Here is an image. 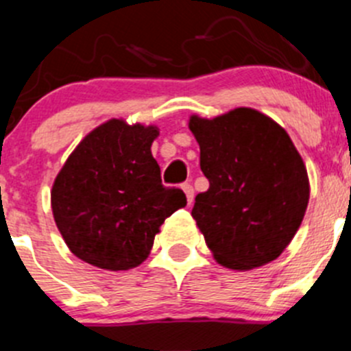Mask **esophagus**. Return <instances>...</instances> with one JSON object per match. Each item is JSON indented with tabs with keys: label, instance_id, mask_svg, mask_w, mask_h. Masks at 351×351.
Returning <instances> with one entry per match:
<instances>
[{
	"label": "esophagus",
	"instance_id": "obj_1",
	"mask_svg": "<svg viewBox=\"0 0 351 351\" xmlns=\"http://www.w3.org/2000/svg\"><path fill=\"white\" fill-rule=\"evenodd\" d=\"M182 190H184V193H186V200H188V204L191 206V202H193V197H195L193 186H191L190 182H184V184H182Z\"/></svg>",
	"mask_w": 351,
	"mask_h": 351
}]
</instances>
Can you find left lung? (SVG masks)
<instances>
[{
    "label": "left lung",
    "mask_w": 351,
    "mask_h": 351,
    "mask_svg": "<svg viewBox=\"0 0 351 351\" xmlns=\"http://www.w3.org/2000/svg\"><path fill=\"white\" fill-rule=\"evenodd\" d=\"M190 130L200 145L209 190L198 193L191 216L214 258L250 271L283 253L302 223L308 172L288 133L255 108H234Z\"/></svg>",
    "instance_id": "obj_1"
}]
</instances>
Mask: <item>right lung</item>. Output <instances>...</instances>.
<instances>
[{
  "label": "right lung",
  "instance_id": "right-lung-1",
  "mask_svg": "<svg viewBox=\"0 0 351 351\" xmlns=\"http://www.w3.org/2000/svg\"><path fill=\"white\" fill-rule=\"evenodd\" d=\"M154 126L112 119L93 130L56 178L52 214L70 251L108 271L141 265L161 223L186 206L179 188L161 184L151 154Z\"/></svg>",
  "mask_w": 351,
  "mask_h": 351
}]
</instances>
